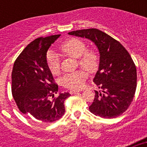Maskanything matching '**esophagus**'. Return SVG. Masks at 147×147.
I'll use <instances>...</instances> for the list:
<instances>
[{
  "label": "esophagus",
  "mask_w": 147,
  "mask_h": 147,
  "mask_svg": "<svg viewBox=\"0 0 147 147\" xmlns=\"http://www.w3.org/2000/svg\"><path fill=\"white\" fill-rule=\"evenodd\" d=\"M80 91H79V90H71V91H70V93H71V95L72 94H76V93H80Z\"/></svg>",
  "instance_id": "esophagus-1"
}]
</instances>
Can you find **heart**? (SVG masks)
<instances>
[{
    "label": "heart",
    "mask_w": 147,
    "mask_h": 147,
    "mask_svg": "<svg viewBox=\"0 0 147 147\" xmlns=\"http://www.w3.org/2000/svg\"><path fill=\"white\" fill-rule=\"evenodd\" d=\"M59 50L64 55L78 59L79 65L89 73L94 72L98 67V57L96 53L93 50H88L85 42L79 39H69L61 45ZM46 63L52 74H59L60 63L55 54L49 52L47 54ZM86 79L87 73L80 70L65 74L61 79V84L68 89L79 90L82 88Z\"/></svg>",
    "instance_id": "b5f03b06"
}]
</instances>
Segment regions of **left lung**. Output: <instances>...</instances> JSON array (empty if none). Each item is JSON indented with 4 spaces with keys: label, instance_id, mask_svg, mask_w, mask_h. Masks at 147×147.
Instances as JSON below:
<instances>
[{
    "label": "left lung",
    "instance_id": "left-lung-1",
    "mask_svg": "<svg viewBox=\"0 0 147 147\" xmlns=\"http://www.w3.org/2000/svg\"><path fill=\"white\" fill-rule=\"evenodd\" d=\"M68 34L89 39L99 51V66L93 82L101 90L95 91L90 111L104 119L121 115L132 103L137 85L136 67L131 56L119 41L97 28Z\"/></svg>",
    "mask_w": 147,
    "mask_h": 147
}]
</instances>
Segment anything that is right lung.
<instances>
[{
  "label": "right lung",
  "instance_id": "obj_1",
  "mask_svg": "<svg viewBox=\"0 0 147 147\" xmlns=\"http://www.w3.org/2000/svg\"><path fill=\"white\" fill-rule=\"evenodd\" d=\"M60 34L39 37L30 42L18 57L11 73V93L18 109L40 123H50L65 113V100L69 93H57L52 74L46 63L51 45Z\"/></svg>",
  "mask_w": 147,
  "mask_h": 147
}]
</instances>
